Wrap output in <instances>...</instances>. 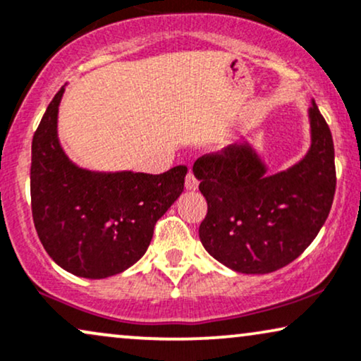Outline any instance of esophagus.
I'll return each mask as SVG.
<instances>
[{
	"label": "esophagus",
	"instance_id": "obj_1",
	"mask_svg": "<svg viewBox=\"0 0 361 361\" xmlns=\"http://www.w3.org/2000/svg\"><path fill=\"white\" fill-rule=\"evenodd\" d=\"M198 185H200L198 178H196V176L193 175V173H188V175H186V181H185V186H186V190L193 191V190L198 188Z\"/></svg>",
	"mask_w": 361,
	"mask_h": 361
}]
</instances>
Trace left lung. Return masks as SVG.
Returning <instances> with one entry per match:
<instances>
[{"label": "left lung", "mask_w": 361, "mask_h": 361, "mask_svg": "<svg viewBox=\"0 0 361 361\" xmlns=\"http://www.w3.org/2000/svg\"><path fill=\"white\" fill-rule=\"evenodd\" d=\"M312 147L286 171L267 175L248 143L200 157L193 165L208 203L204 250L238 273L264 275L308 248L326 221L336 188L335 148L320 109H308Z\"/></svg>", "instance_id": "obj_1"}]
</instances>
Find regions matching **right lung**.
<instances>
[{
    "label": "right lung",
    "instance_id": "right-lung-1",
    "mask_svg": "<svg viewBox=\"0 0 361 361\" xmlns=\"http://www.w3.org/2000/svg\"><path fill=\"white\" fill-rule=\"evenodd\" d=\"M63 91L48 104L31 143V212L53 262L76 276L99 280L143 257L157 221L183 191L188 168L148 175L73 165L56 135Z\"/></svg>",
    "mask_w": 361,
    "mask_h": 361
}]
</instances>
